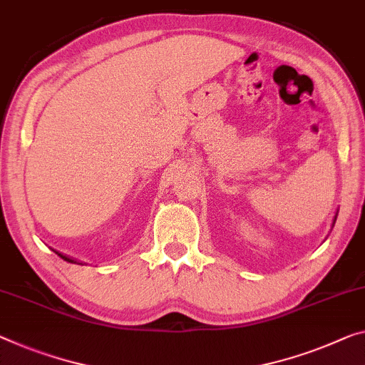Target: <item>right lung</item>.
<instances>
[{
	"label": "right lung",
	"mask_w": 365,
	"mask_h": 365,
	"mask_svg": "<svg viewBox=\"0 0 365 365\" xmlns=\"http://www.w3.org/2000/svg\"><path fill=\"white\" fill-rule=\"evenodd\" d=\"M55 253H57L61 259H65V261H68V262H76L75 259H73V257H70V256H66V255H61V253H58V251H55Z\"/></svg>",
	"instance_id": "right-lung-1"
}]
</instances>
